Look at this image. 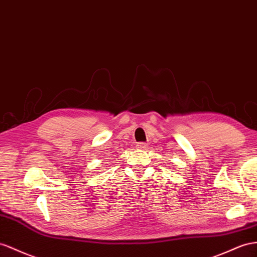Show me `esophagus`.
<instances>
[{
  "mask_svg": "<svg viewBox=\"0 0 257 257\" xmlns=\"http://www.w3.org/2000/svg\"><path fill=\"white\" fill-rule=\"evenodd\" d=\"M137 148L140 149V150H146L148 148V146H147L146 142H139L137 144Z\"/></svg>",
  "mask_w": 257,
  "mask_h": 257,
  "instance_id": "34e87169",
  "label": "esophagus"
}]
</instances>
